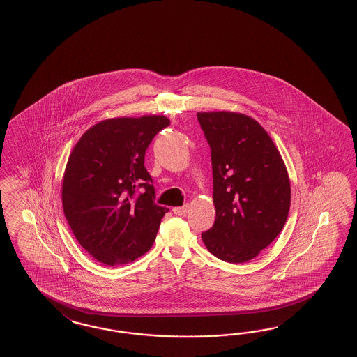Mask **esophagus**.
<instances>
[{
	"label": "esophagus",
	"mask_w": 357,
	"mask_h": 357,
	"mask_svg": "<svg viewBox=\"0 0 357 357\" xmlns=\"http://www.w3.org/2000/svg\"><path fill=\"white\" fill-rule=\"evenodd\" d=\"M190 210V205H184V206H179V208H174L173 211L176 215H184L187 211Z\"/></svg>",
	"instance_id": "1"
}]
</instances>
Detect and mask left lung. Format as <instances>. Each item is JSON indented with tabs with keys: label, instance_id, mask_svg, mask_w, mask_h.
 I'll list each match as a JSON object with an SVG mask.
<instances>
[{
	"label": "left lung",
	"instance_id": "1",
	"mask_svg": "<svg viewBox=\"0 0 357 357\" xmlns=\"http://www.w3.org/2000/svg\"><path fill=\"white\" fill-rule=\"evenodd\" d=\"M197 119L211 148L217 214L202 241L222 261H250L285 226L291 195L287 166L250 116L218 111L199 112Z\"/></svg>",
	"mask_w": 357,
	"mask_h": 357
}]
</instances>
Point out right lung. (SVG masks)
Masks as SVG:
<instances>
[{"label": "right lung", "mask_w": 357, "mask_h": 357, "mask_svg": "<svg viewBox=\"0 0 357 357\" xmlns=\"http://www.w3.org/2000/svg\"><path fill=\"white\" fill-rule=\"evenodd\" d=\"M169 125L164 114L107 119L87 129L72 149L61 183L63 211L76 240L96 261L125 264L153 245L169 209L153 202L144 155Z\"/></svg>", "instance_id": "obj_1"}]
</instances>
